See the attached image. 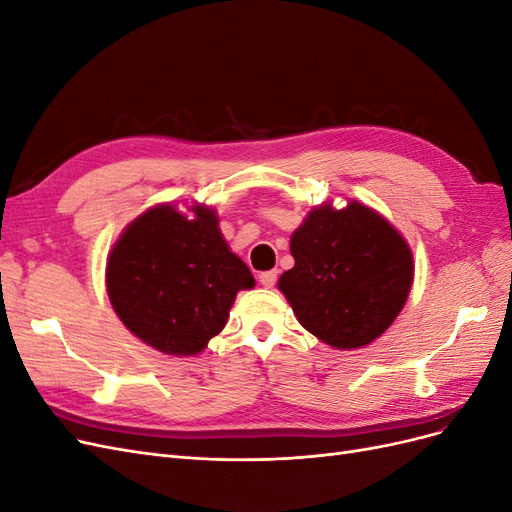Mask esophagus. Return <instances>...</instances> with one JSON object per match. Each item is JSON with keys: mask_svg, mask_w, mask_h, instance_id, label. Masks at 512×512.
I'll list each match as a JSON object with an SVG mask.
<instances>
[{"mask_svg": "<svg viewBox=\"0 0 512 512\" xmlns=\"http://www.w3.org/2000/svg\"><path fill=\"white\" fill-rule=\"evenodd\" d=\"M258 282H260V286L273 288L275 282H277V271H265V273H260V275H258Z\"/></svg>", "mask_w": 512, "mask_h": 512, "instance_id": "obj_1", "label": "esophagus"}]
</instances>
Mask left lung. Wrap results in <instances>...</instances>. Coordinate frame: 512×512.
Returning a JSON list of instances; mask_svg holds the SVG:
<instances>
[{"mask_svg": "<svg viewBox=\"0 0 512 512\" xmlns=\"http://www.w3.org/2000/svg\"><path fill=\"white\" fill-rule=\"evenodd\" d=\"M294 267L280 277L303 327L333 348L374 342L404 307L412 252L382 215L359 203L316 207L290 239Z\"/></svg>", "mask_w": 512, "mask_h": 512, "instance_id": "left-lung-1", "label": "left lung"}]
</instances>
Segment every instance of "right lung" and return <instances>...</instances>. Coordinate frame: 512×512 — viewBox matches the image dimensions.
<instances>
[{
	"mask_svg": "<svg viewBox=\"0 0 512 512\" xmlns=\"http://www.w3.org/2000/svg\"><path fill=\"white\" fill-rule=\"evenodd\" d=\"M194 220L170 205L134 220L106 265V290L121 322L164 354H196L228 320L237 292L254 286L228 250L209 207Z\"/></svg>",
	"mask_w": 512,
	"mask_h": 512,
	"instance_id": "1",
	"label": "right lung"
}]
</instances>
